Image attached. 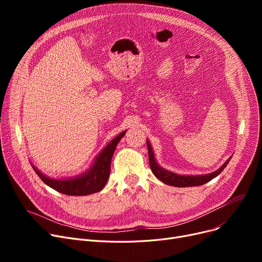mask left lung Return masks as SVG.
<instances>
[{"instance_id": "left-lung-1", "label": "left lung", "mask_w": 262, "mask_h": 262, "mask_svg": "<svg viewBox=\"0 0 262 262\" xmlns=\"http://www.w3.org/2000/svg\"><path fill=\"white\" fill-rule=\"evenodd\" d=\"M146 144H147V149H148V160H149L150 170H152L154 175L162 183L170 185V186H174V187H181V188L194 187V186H201V185L208 183L225 169V167L227 166V163L229 162V160L231 158V157H229L224 162V164H222L221 168H219L216 171H214L212 173L204 174V175H181V174H176L174 172L168 171L166 169H163L162 167H160L158 162L156 161L153 148H152V146H150L148 140H146Z\"/></svg>"}]
</instances>
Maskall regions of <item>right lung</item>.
I'll use <instances>...</instances> for the list:
<instances>
[{
    "instance_id": "obj_1",
    "label": "right lung",
    "mask_w": 262,
    "mask_h": 262,
    "mask_svg": "<svg viewBox=\"0 0 262 262\" xmlns=\"http://www.w3.org/2000/svg\"><path fill=\"white\" fill-rule=\"evenodd\" d=\"M125 133L126 130H124L115 137L95 157L91 167L77 176L69 178H52L41 173L33 164L32 167L46 185L60 192V193L75 196L95 193V192L101 191L107 184L113 155L118 143L123 138Z\"/></svg>"
}]
</instances>
